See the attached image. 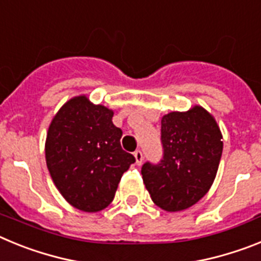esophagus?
Instances as JSON below:
<instances>
[{"label": "esophagus", "instance_id": "1", "mask_svg": "<svg viewBox=\"0 0 261 261\" xmlns=\"http://www.w3.org/2000/svg\"><path fill=\"white\" fill-rule=\"evenodd\" d=\"M135 158H136V165L141 166L142 165V161H144V155L140 150H136L135 151Z\"/></svg>", "mask_w": 261, "mask_h": 261}]
</instances>
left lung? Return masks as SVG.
<instances>
[{"label":"left lung","mask_w":261,"mask_h":261,"mask_svg":"<svg viewBox=\"0 0 261 261\" xmlns=\"http://www.w3.org/2000/svg\"><path fill=\"white\" fill-rule=\"evenodd\" d=\"M162 124L163 159L145 163L141 174L154 204L181 212L204 197L216 179L223 141L211 112L201 106L166 114Z\"/></svg>","instance_id":"left-lung-1"}]
</instances>
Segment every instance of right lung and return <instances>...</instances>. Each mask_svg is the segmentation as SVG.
<instances>
[{
	"mask_svg": "<svg viewBox=\"0 0 261 261\" xmlns=\"http://www.w3.org/2000/svg\"><path fill=\"white\" fill-rule=\"evenodd\" d=\"M114 111L86 95L69 99L53 116L45 140V161L62 197L86 213L112 202L124 172L135 156L121 149V129Z\"/></svg>",
	"mask_w": 261,
	"mask_h": 261,
	"instance_id": "right-lung-1",
	"label": "right lung"
}]
</instances>
